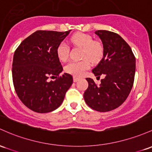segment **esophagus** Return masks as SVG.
<instances>
[{"mask_svg": "<svg viewBox=\"0 0 152 152\" xmlns=\"http://www.w3.org/2000/svg\"><path fill=\"white\" fill-rule=\"evenodd\" d=\"M73 81H74V82H76V81H79V78H77L76 77V76H73Z\"/></svg>", "mask_w": 152, "mask_h": 152, "instance_id": "1", "label": "esophagus"}]
</instances>
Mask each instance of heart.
<instances>
[{
	"instance_id": "1",
	"label": "heart",
	"mask_w": 152,
	"mask_h": 152,
	"mask_svg": "<svg viewBox=\"0 0 152 152\" xmlns=\"http://www.w3.org/2000/svg\"><path fill=\"white\" fill-rule=\"evenodd\" d=\"M71 41L73 44L83 48L84 50L82 57L86 58L81 61H71L65 66V71L73 76H81L91 66L89 59L92 62H96L102 58L103 55V48L100 43L94 41L91 35L82 32L76 33L73 35L71 38ZM69 52V46L65 41L60 42L56 48V54L61 61H65L68 59Z\"/></svg>"
}]
</instances>
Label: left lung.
<instances>
[{
  "mask_svg": "<svg viewBox=\"0 0 152 152\" xmlns=\"http://www.w3.org/2000/svg\"><path fill=\"white\" fill-rule=\"evenodd\" d=\"M103 45V58L92 70L95 76H105L97 86L86 78L89 86L84 98L87 105L99 112L116 109L126 101L134 81L136 58L131 47L119 34L107 30L95 31ZM96 77V78H97Z\"/></svg>",
  "mask_w": 152,
  "mask_h": 152,
  "instance_id": "obj_1",
  "label": "left lung"
}]
</instances>
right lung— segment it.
Wrapping results in <instances>:
<instances>
[{
	"instance_id": "1",
	"label": "right lung",
	"mask_w": 152,
	"mask_h": 152,
	"mask_svg": "<svg viewBox=\"0 0 152 152\" xmlns=\"http://www.w3.org/2000/svg\"><path fill=\"white\" fill-rule=\"evenodd\" d=\"M70 31L38 30L15 51L12 63L15 91L23 104L32 111L47 113L57 109L73 84L71 75L59 76L63 67L56 54L58 45ZM53 76L56 79L49 81Z\"/></svg>"
}]
</instances>
